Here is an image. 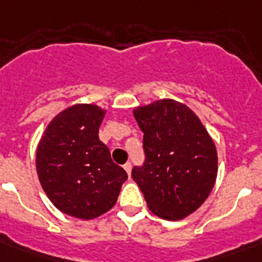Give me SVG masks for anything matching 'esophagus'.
I'll return each mask as SVG.
<instances>
[{
  "instance_id": "34e87169",
  "label": "esophagus",
  "mask_w": 262,
  "mask_h": 262,
  "mask_svg": "<svg viewBox=\"0 0 262 262\" xmlns=\"http://www.w3.org/2000/svg\"><path fill=\"white\" fill-rule=\"evenodd\" d=\"M123 168H125V171L127 172V175L130 177V171H132V163H130V162H127V163L123 164Z\"/></svg>"
}]
</instances>
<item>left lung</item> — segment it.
Segmentation results:
<instances>
[{
    "mask_svg": "<svg viewBox=\"0 0 262 262\" xmlns=\"http://www.w3.org/2000/svg\"><path fill=\"white\" fill-rule=\"evenodd\" d=\"M145 159L132 177L152 213L166 220L186 217L201 207L215 185L217 154L199 117L187 106L163 99L137 107Z\"/></svg>",
    "mask_w": 262,
    "mask_h": 262,
    "instance_id": "8db88e82",
    "label": "left lung"
}]
</instances>
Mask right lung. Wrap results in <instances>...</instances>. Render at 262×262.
Returning a JSON list of instances; mask_svg holds the SVG:
<instances>
[{
    "mask_svg": "<svg viewBox=\"0 0 262 262\" xmlns=\"http://www.w3.org/2000/svg\"><path fill=\"white\" fill-rule=\"evenodd\" d=\"M106 111L75 104L55 117L36 151V171L43 190L59 211L90 220L114 207L126 171L111 159L99 140Z\"/></svg>",
    "mask_w": 262,
    "mask_h": 262,
    "instance_id": "add662e5",
    "label": "right lung"
}]
</instances>
